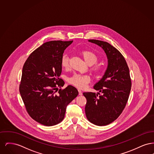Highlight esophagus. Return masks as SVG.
Masks as SVG:
<instances>
[{
	"label": "esophagus",
	"instance_id": "esophagus-1",
	"mask_svg": "<svg viewBox=\"0 0 154 154\" xmlns=\"http://www.w3.org/2000/svg\"><path fill=\"white\" fill-rule=\"evenodd\" d=\"M78 91H79V95H82V91H81L80 89H79V90H78Z\"/></svg>",
	"mask_w": 154,
	"mask_h": 154
}]
</instances>
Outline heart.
<instances>
[{"instance_id": "1", "label": "heart", "mask_w": 154, "mask_h": 154, "mask_svg": "<svg viewBox=\"0 0 154 154\" xmlns=\"http://www.w3.org/2000/svg\"><path fill=\"white\" fill-rule=\"evenodd\" d=\"M81 55L88 65H94L91 68V71L94 73L99 74L102 72V67L100 65L95 64L98 60V58L94 52L90 50H85L81 52ZM61 65L62 67L66 69L69 67V57L67 55H63L62 56L61 58ZM89 81L90 77L87 74H74L72 76L68 79V82L69 84L80 89L85 88Z\"/></svg>"}]
</instances>
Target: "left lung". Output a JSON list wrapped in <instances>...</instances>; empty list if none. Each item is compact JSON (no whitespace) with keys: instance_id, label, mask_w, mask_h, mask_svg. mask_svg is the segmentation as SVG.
<instances>
[{"instance_id":"obj_1","label":"left lung","mask_w":154,"mask_h":154,"mask_svg":"<svg viewBox=\"0 0 154 154\" xmlns=\"http://www.w3.org/2000/svg\"><path fill=\"white\" fill-rule=\"evenodd\" d=\"M101 47L108 59L107 69L94 88L97 94L84 92L88 121L97 126L110 124L122 112L129 99L132 82L129 69L121 53L107 42L89 40Z\"/></svg>"}]
</instances>
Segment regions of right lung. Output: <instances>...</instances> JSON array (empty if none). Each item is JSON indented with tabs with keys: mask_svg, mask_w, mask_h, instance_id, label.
<instances>
[{
	"mask_svg": "<svg viewBox=\"0 0 154 154\" xmlns=\"http://www.w3.org/2000/svg\"><path fill=\"white\" fill-rule=\"evenodd\" d=\"M73 41L54 40L44 43L30 54L22 69L20 92L30 117L45 126L60 123L67 106L78 94L72 85L59 89L64 81L61 58Z\"/></svg>",
	"mask_w": 154,
	"mask_h": 154,
	"instance_id": "1",
	"label": "right lung"
}]
</instances>
